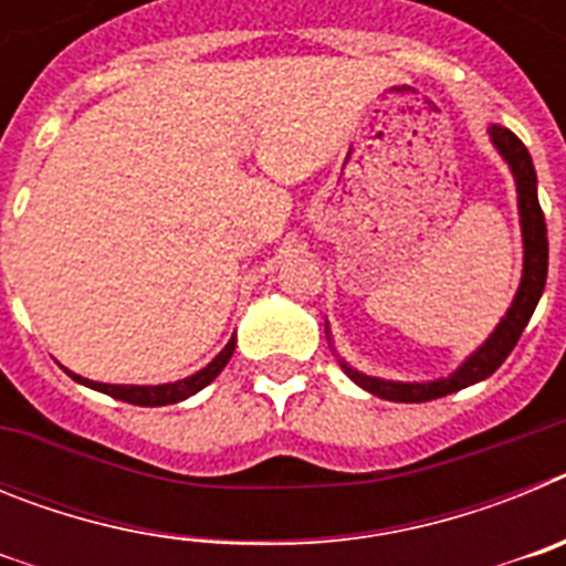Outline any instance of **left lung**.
I'll return each instance as SVG.
<instances>
[{"instance_id":"8db88e82","label":"left lung","mask_w":566,"mask_h":566,"mask_svg":"<svg viewBox=\"0 0 566 566\" xmlns=\"http://www.w3.org/2000/svg\"><path fill=\"white\" fill-rule=\"evenodd\" d=\"M488 133L493 147L499 149V155L507 161L510 172L516 178L518 214H522L524 240V269L516 297L510 303L502 323L493 328V334H490V337L479 345L476 352L470 354V357L459 365L451 377L433 379V382H394V379H379L354 371L352 365L339 359L343 371L348 374L359 388L374 394V397L391 399V402H431V399L444 397V394L462 391L468 385L482 382V379H488L490 374L496 371L499 365L510 357V352L516 348L518 337H522L524 326H527L533 312H536L538 297H542L544 283H547V223H544V212L536 192V167H533V158H530L527 147H524L507 127H502V124H490Z\"/></svg>"}]
</instances>
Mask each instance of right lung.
Instances as JSON below:
<instances>
[{
	"instance_id": "right-lung-1",
	"label": "right lung",
	"mask_w": 566,
	"mask_h": 566,
	"mask_svg": "<svg viewBox=\"0 0 566 566\" xmlns=\"http://www.w3.org/2000/svg\"><path fill=\"white\" fill-rule=\"evenodd\" d=\"M232 354H234V337L229 339L227 348H223V352L218 354V357H214L212 363L207 365V368H201V371L192 374V377L178 379V382H167V385H107V382H93V379L78 377V374L67 371V368H64V371L76 379V382L93 388V391H102V394H107V397L122 399V402H129V405H144V408H155V405L181 402V399L192 397V394H198L201 388H207V385L212 382V379L218 377L223 368H227V363L232 359Z\"/></svg>"
}]
</instances>
